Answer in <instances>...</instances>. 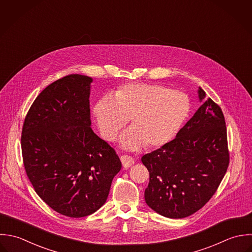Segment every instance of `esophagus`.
Returning <instances> with one entry per match:
<instances>
[{
  "instance_id": "34e87169",
  "label": "esophagus",
  "mask_w": 252,
  "mask_h": 252,
  "mask_svg": "<svg viewBox=\"0 0 252 252\" xmlns=\"http://www.w3.org/2000/svg\"><path fill=\"white\" fill-rule=\"evenodd\" d=\"M120 159H121L122 165H123V167L124 168L131 167V166L134 164V162H135L134 158H131V157H129V156H122V157L120 158Z\"/></svg>"
}]
</instances>
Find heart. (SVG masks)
Here are the masks:
<instances>
[{"label":"heart","mask_w":252,"mask_h":252,"mask_svg":"<svg viewBox=\"0 0 252 252\" xmlns=\"http://www.w3.org/2000/svg\"><path fill=\"white\" fill-rule=\"evenodd\" d=\"M191 109L185 93L166 86L128 83L118 87L113 96H102L93 112L101 136L112 142L127 124L120 144L128 150L160 148L171 142L188 120Z\"/></svg>","instance_id":"heart-1"}]
</instances>
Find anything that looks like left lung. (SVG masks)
Segmentation results:
<instances>
[{
	"mask_svg": "<svg viewBox=\"0 0 252 252\" xmlns=\"http://www.w3.org/2000/svg\"><path fill=\"white\" fill-rule=\"evenodd\" d=\"M200 101L206 98L199 88ZM150 172L147 204L172 219L188 217L216 192L230 162L227 128L221 107L210 97L163 147L145 155Z\"/></svg>",
	"mask_w": 252,
	"mask_h": 252,
	"instance_id": "obj_1",
	"label": "left lung"
}]
</instances>
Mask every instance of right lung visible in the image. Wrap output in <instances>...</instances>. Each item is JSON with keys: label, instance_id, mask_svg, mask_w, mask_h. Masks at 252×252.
I'll return each instance as SVG.
<instances>
[{"label": "right lung", "instance_id": "right-lung-1", "mask_svg": "<svg viewBox=\"0 0 252 252\" xmlns=\"http://www.w3.org/2000/svg\"><path fill=\"white\" fill-rule=\"evenodd\" d=\"M92 81L70 74L49 85L30 106L21 132L23 164L35 191L71 218L99 209L121 169L115 151L91 128Z\"/></svg>", "mask_w": 252, "mask_h": 252}]
</instances>
